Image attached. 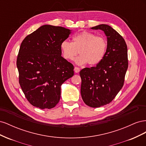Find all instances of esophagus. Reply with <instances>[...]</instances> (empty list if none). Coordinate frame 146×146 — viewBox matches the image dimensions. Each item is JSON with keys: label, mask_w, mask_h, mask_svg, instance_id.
I'll return each mask as SVG.
<instances>
[{"label": "esophagus", "mask_w": 146, "mask_h": 146, "mask_svg": "<svg viewBox=\"0 0 146 146\" xmlns=\"http://www.w3.org/2000/svg\"><path fill=\"white\" fill-rule=\"evenodd\" d=\"M74 71L76 73H78L79 72H80V68L78 67H76H76L74 68Z\"/></svg>", "instance_id": "obj_1"}]
</instances>
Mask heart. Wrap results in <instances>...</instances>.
<instances>
[{
  "label": "heart",
  "mask_w": 146,
  "mask_h": 146,
  "mask_svg": "<svg viewBox=\"0 0 146 146\" xmlns=\"http://www.w3.org/2000/svg\"><path fill=\"white\" fill-rule=\"evenodd\" d=\"M108 43L105 38L96 36L88 32H82L75 35L72 42L64 41L60 44L62 55L68 60H73L79 52L80 55L76 60L79 65L88 63L93 66L99 64L104 59Z\"/></svg>",
  "instance_id": "obj_1"
}]
</instances>
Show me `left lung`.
<instances>
[{"instance_id":"left-lung-1","label":"left lung","mask_w":146,"mask_h":146,"mask_svg":"<svg viewBox=\"0 0 146 146\" xmlns=\"http://www.w3.org/2000/svg\"><path fill=\"white\" fill-rule=\"evenodd\" d=\"M91 29L104 31L108 47L99 64L80 70V91L86 105L98 108L111 102L123 85L128 68L127 46L121 35L108 25L100 24Z\"/></svg>"}]
</instances>
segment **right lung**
<instances>
[{"instance_id":"1","label":"right lung","mask_w":146,"mask_h":146,"mask_svg":"<svg viewBox=\"0 0 146 146\" xmlns=\"http://www.w3.org/2000/svg\"><path fill=\"white\" fill-rule=\"evenodd\" d=\"M70 30L44 25L22 42L16 65L19 82L26 99L34 107L50 109L59 102L61 86L74 76V66L61 56L60 44Z\"/></svg>"}]
</instances>
